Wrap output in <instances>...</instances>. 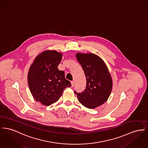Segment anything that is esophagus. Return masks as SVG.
I'll list each match as a JSON object with an SVG mask.
<instances>
[{
  "mask_svg": "<svg viewBox=\"0 0 148 148\" xmlns=\"http://www.w3.org/2000/svg\"><path fill=\"white\" fill-rule=\"evenodd\" d=\"M71 86H72V87L74 86V85H75V82H74V81H71Z\"/></svg>",
  "mask_w": 148,
  "mask_h": 148,
  "instance_id": "1",
  "label": "esophagus"
}]
</instances>
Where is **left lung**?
<instances>
[{
  "label": "left lung",
  "instance_id": "obj_1",
  "mask_svg": "<svg viewBox=\"0 0 148 148\" xmlns=\"http://www.w3.org/2000/svg\"><path fill=\"white\" fill-rule=\"evenodd\" d=\"M76 58L84 71L86 79V89L77 94L79 103L89 109L104 104L112 91V79L104 62L93 53H77Z\"/></svg>",
  "mask_w": 148,
  "mask_h": 148
}]
</instances>
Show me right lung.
<instances>
[{
  "mask_svg": "<svg viewBox=\"0 0 148 148\" xmlns=\"http://www.w3.org/2000/svg\"><path fill=\"white\" fill-rule=\"evenodd\" d=\"M62 54L56 50H45L34 59L29 71L27 80L34 99L42 105L56 103L63 90L71 86L65 78L64 72L58 69Z\"/></svg>",
  "mask_w": 148,
  "mask_h": 148,
  "instance_id": "1",
  "label": "right lung"
}]
</instances>
